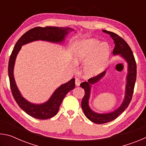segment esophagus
<instances>
[{"label": "esophagus", "mask_w": 146, "mask_h": 146, "mask_svg": "<svg viewBox=\"0 0 146 146\" xmlns=\"http://www.w3.org/2000/svg\"><path fill=\"white\" fill-rule=\"evenodd\" d=\"M80 84V79L78 78H75V85L76 86H79Z\"/></svg>", "instance_id": "esophagus-1"}]
</instances>
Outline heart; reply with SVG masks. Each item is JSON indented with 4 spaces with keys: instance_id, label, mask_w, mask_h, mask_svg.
<instances>
[{
    "instance_id": "heart-1",
    "label": "heart",
    "mask_w": 146,
    "mask_h": 146,
    "mask_svg": "<svg viewBox=\"0 0 146 146\" xmlns=\"http://www.w3.org/2000/svg\"><path fill=\"white\" fill-rule=\"evenodd\" d=\"M110 48L107 43L96 39H86L79 42L75 49V60L77 64H84L86 75H98L107 62Z\"/></svg>"
}]
</instances>
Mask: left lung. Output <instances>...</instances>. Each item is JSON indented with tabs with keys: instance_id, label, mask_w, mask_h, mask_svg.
<instances>
[{
	"instance_id": "1",
	"label": "left lung",
	"mask_w": 146,
	"mask_h": 146,
	"mask_svg": "<svg viewBox=\"0 0 146 146\" xmlns=\"http://www.w3.org/2000/svg\"><path fill=\"white\" fill-rule=\"evenodd\" d=\"M103 32L108 33L114 41L115 48L113 49V53L114 55H120V56L125 59L128 64V73L126 78V86H125V97L122 104L117 110L111 113H105V114H100L94 112L91 110L89 106V99L90 97L91 87V85L97 83L103 76L105 75L106 71L101 73L99 75L91 78L88 82H84L80 84V86L85 91V95L82 98L81 106L86 117L89 120L94 123H105L111 122L117 118L118 116L124 111L128 106H129L131 100L132 99L133 91H134L136 78H137V64H136L135 59L133 55L131 49L128 45L127 43L122 38L118 36L113 32L108 31L107 30H102Z\"/></svg>"
}]
</instances>
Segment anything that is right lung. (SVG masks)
<instances>
[{
  "mask_svg": "<svg viewBox=\"0 0 146 146\" xmlns=\"http://www.w3.org/2000/svg\"><path fill=\"white\" fill-rule=\"evenodd\" d=\"M71 31H74V29L55 26H47L45 28L36 27L26 32L17 42L12 51L8 64V75L12 95L19 107L32 117L46 120L56 115L66 94L75 88V78H72L56 89L50 98L45 103L41 104H32L22 96L15 80L13 69L17 54L22 46L33 41L41 40L51 42H62L64 40L65 36Z\"/></svg>",
  "mask_w": 146,
  "mask_h": 146,
  "instance_id": "obj_1",
  "label": "right lung"
}]
</instances>
